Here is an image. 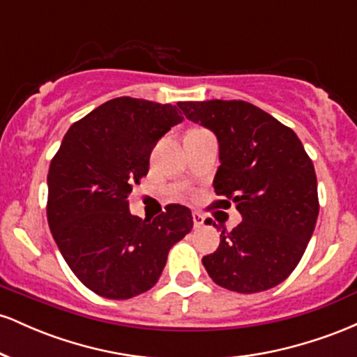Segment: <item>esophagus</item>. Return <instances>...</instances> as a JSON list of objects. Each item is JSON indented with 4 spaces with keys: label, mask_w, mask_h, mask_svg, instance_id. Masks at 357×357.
I'll return each mask as SVG.
<instances>
[{
    "label": "esophagus",
    "mask_w": 357,
    "mask_h": 357,
    "mask_svg": "<svg viewBox=\"0 0 357 357\" xmlns=\"http://www.w3.org/2000/svg\"><path fill=\"white\" fill-rule=\"evenodd\" d=\"M192 223H195V228L204 227V216L202 215V213L192 211Z\"/></svg>",
    "instance_id": "1"
}]
</instances>
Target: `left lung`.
I'll return each instance as SVG.
<instances>
[{
    "instance_id": "1",
    "label": "left lung",
    "mask_w": 357,
    "mask_h": 357,
    "mask_svg": "<svg viewBox=\"0 0 357 357\" xmlns=\"http://www.w3.org/2000/svg\"><path fill=\"white\" fill-rule=\"evenodd\" d=\"M190 121L213 130L220 167L213 188L243 221L221 231L220 247L203 257L215 284L255 294L284 282L304 255L319 215L312 159L290 127L245 100L179 102ZM211 225V223H208Z\"/></svg>"
}]
</instances>
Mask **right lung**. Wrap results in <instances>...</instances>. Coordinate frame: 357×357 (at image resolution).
I'll return each mask as SVG.
<instances>
[{
    "mask_svg": "<svg viewBox=\"0 0 357 357\" xmlns=\"http://www.w3.org/2000/svg\"><path fill=\"white\" fill-rule=\"evenodd\" d=\"M176 105L117 97L70 126L48 169L47 218L77 278L105 298L136 297L161 277L167 253L192 228L190 208L154 220L130 215L134 184L155 142L179 124Z\"/></svg>",
    "mask_w": 357,
    "mask_h": 357,
    "instance_id": "1",
    "label": "right lung"
}]
</instances>
